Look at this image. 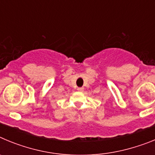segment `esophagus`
<instances>
[{
	"label": "esophagus",
	"instance_id": "34e87169",
	"mask_svg": "<svg viewBox=\"0 0 155 155\" xmlns=\"http://www.w3.org/2000/svg\"><path fill=\"white\" fill-rule=\"evenodd\" d=\"M78 90L79 91H84V87H78Z\"/></svg>",
	"mask_w": 155,
	"mask_h": 155
}]
</instances>
